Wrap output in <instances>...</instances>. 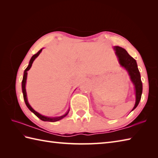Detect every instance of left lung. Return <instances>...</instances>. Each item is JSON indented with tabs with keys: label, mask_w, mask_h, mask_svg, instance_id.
Segmentation results:
<instances>
[{
	"label": "left lung",
	"mask_w": 158,
	"mask_h": 158,
	"mask_svg": "<svg viewBox=\"0 0 158 158\" xmlns=\"http://www.w3.org/2000/svg\"><path fill=\"white\" fill-rule=\"evenodd\" d=\"M114 49L115 50V53L119 59L120 64L123 66L128 72L130 79L135 86L136 103L132 109L134 110L139 105L143 92V84L140 79L139 70L137 67V64L136 60L128 54L126 49L118 46L114 47Z\"/></svg>",
	"instance_id": "1"
}]
</instances>
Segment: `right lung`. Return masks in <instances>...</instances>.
Here are the masks:
<instances>
[{"instance_id":"right-lung-1","label":"right lung","mask_w":158,"mask_h":158,"mask_svg":"<svg viewBox=\"0 0 158 158\" xmlns=\"http://www.w3.org/2000/svg\"><path fill=\"white\" fill-rule=\"evenodd\" d=\"M42 51V49H40L39 51L36 53V54H35L34 56H32V57L31 58V60H30V62H29V64L27 68H26L24 70V73H23V79H22V92H23V99H24V101H25V103L26 106H27L28 108L31 110V111L35 114V115L36 116H37L40 119H41L43 121H44V122H57V121H59L60 119H62V118H64V117H66L67 115V114L69 113V110H68V111L66 112V113L65 114V115H64L62 116H60V117H53V118H51V117H45V116H43L41 115V114H39V113H37L36 111H35V110L33 109L32 107L31 106V105H29V103L28 102V100H27V96H26V78H27V71L28 70L31 68L32 66V62L34 60H35V58L37 57L39 54Z\"/></svg>"}]
</instances>
